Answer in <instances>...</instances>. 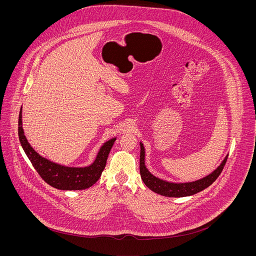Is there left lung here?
Masks as SVG:
<instances>
[{"instance_id":"8db88e82","label":"left lung","mask_w":256,"mask_h":256,"mask_svg":"<svg viewBox=\"0 0 256 256\" xmlns=\"http://www.w3.org/2000/svg\"><path fill=\"white\" fill-rule=\"evenodd\" d=\"M140 173L142 180L144 181L146 186L149 188L152 192L168 198L190 196L206 190L218 177V175L221 174L228 158V155H227L222 161V163L220 164V166H218L210 174L198 180L192 181V182H170V181L163 180L159 177H156L148 170V168L146 167V164H144L146 152H144V144L140 142Z\"/></svg>"}]
</instances>
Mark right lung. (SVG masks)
Returning a JSON list of instances; mask_svg holds the SVG:
<instances>
[{
	"instance_id": "obj_1",
	"label": "right lung",
	"mask_w": 256,
	"mask_h": 256,
	"mask_svg": "<svg viewBox=\"0 0 256 256\" xmlns=\"http://www.w3.org/2000/svg\"><path fill=\"white\" fill-rule=\"evenodd\" d=\"M18 134L22 148L35 170L48 184L60 190H82L96 184L105 168L108 154L116 140V138H112L106 140L100 147L92 164L85 167H70L42 157L31 147L22 126V107L19 114Z\"/></svg>"
}]
</instances>
